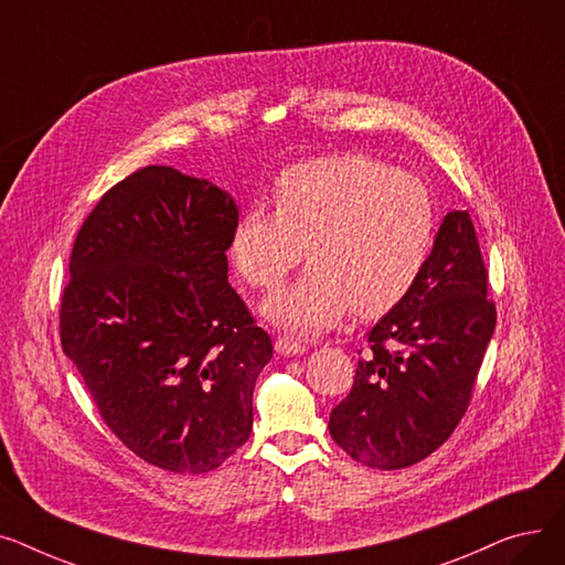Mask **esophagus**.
<instances>
[{
	"mask_svg": "<svg viewBox=\"0 0 565 565\" xmlns=\"http://www.w3.org/2000/svg\"><path fill=\"white\" fill-rule=\"evenodd\" d=\"M274 347H276V353H278V355H285V358L308 353V347H306V344L296 342V340H291V338H278Z\"/></svg>",
	"mask_w": 565,
	"mask_h": 565,
	"instance_id": "34e87169",
	"label": "esophagus"
}]
</instances>
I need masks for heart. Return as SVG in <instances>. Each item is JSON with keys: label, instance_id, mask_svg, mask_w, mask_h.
<instances>
[{"label": "heart", "instance_id": "obj_1", "mask_svg": "<svg viewBox=\"0 0 565 565\" xmlns=\"http://www.w3.org/2000/svg\"><path fill=\"white\" fill-rule=\"evenodd\" d=\"M276 214L253 207L232 230L230 259L257 289H274L306 259L310 269L262 303L294 335H319L351 308L379 317L422 276L436 237L428 186L362 157H321L287 169L274 191Z\"/></svg>", "mask_w": 565, "mask_h": 565}]
</instances>
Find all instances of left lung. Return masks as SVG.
Returning <instances> with one entry per match:
<instances>
[{"mask_svg":"<svg viewBox=\"0 0 565 565\" xmlns=\"http://www.w3.org/2000/svg\"><path fill=\"white\" fill-rule=\"evenodd\" d=\"M486 294L472 218L449 212L422 276L370 330L353 387L330 413V436L351 458L402 470L451 436L494 333Z\"/></svg>","mask_w":565,"mask_h":565,"instance_id":"left-lung-1","label":"left lung"}]
</instances>
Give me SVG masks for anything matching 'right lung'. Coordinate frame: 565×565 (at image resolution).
<instances>
[{
  "label": "right lung",
  "instance_id": "1",
  "mask_svg": "<svg viewBox=\"0 0 565 565\" xmlns=\"http://www.w3.org/2000/svg\"><path fill=\"white\" fill-rule=\"evenodd\" d=\"M235 198L171 166L109 189L77 232L61 347L107 426L139 458L203 475L253 430L274 355L227 282Z\"/></svg>",
  "mask_w": 565,
  "mask_h": 565
}]
</instances>
